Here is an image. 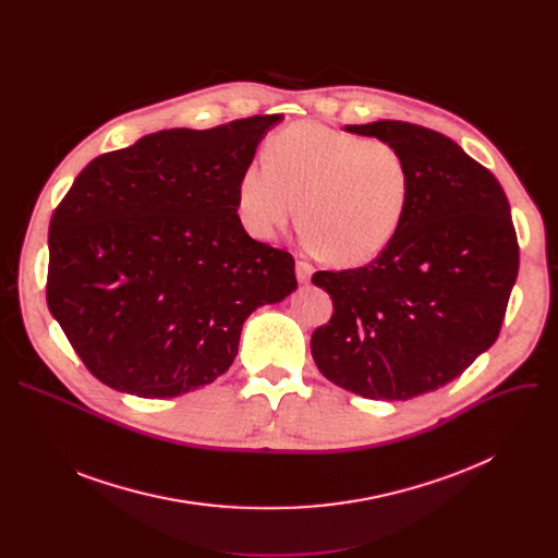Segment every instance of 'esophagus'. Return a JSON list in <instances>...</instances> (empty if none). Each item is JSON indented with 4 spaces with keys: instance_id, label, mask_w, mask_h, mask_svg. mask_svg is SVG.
Masks as SVG:
<instances>
[{
    "instance_id": "esophagus-1",
    "label": "esophagus",
    "mask_w": 558,
    "mask_h": 558,
    "mask_svg": "<svg viewBox=\"0 0 558 558\" xmlns=\"http://www.w3.org/2000/svg\"><path fill=\"white\" fill-rule=\"evenodd\" d=\"M311 276H313V267H311L308 263H304V260H298V263H295V278H298L300 282H308Z\"/></svg>"
}]
</instances>
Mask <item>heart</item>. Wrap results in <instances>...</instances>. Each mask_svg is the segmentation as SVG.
Masks as SVG:
<instances>
[{
    "instance_id": "b5f03b06",
    "label": "heart",
    "mask_w": 558,
    "mask_h": 558,
    "mask_svg": "<svg viewBox=\"0 0 558 558\" xmlns=\"http://www.w3.org/2000/svg\"><path fill=\"white\" fill-rule=\"evenodd\" d=\"M263 156L265 166L238 181V211L254 235L269 241L298 214L311 250L336 267H357L400 233L413 172L392 143L300 121L276 132Z\"/></svg>"
}]
</instances>
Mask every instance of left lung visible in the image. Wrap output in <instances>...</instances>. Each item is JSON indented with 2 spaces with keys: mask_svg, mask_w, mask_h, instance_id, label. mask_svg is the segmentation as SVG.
Returning <instances> with one entry per match:
<instances>
[{
  "mask_svg": "<svg viewBox=\"0 0 558 558\" xmlns=\"http://www.w3.org/2000/svg\"><path fill=\"white\" fill-rule=\"evenodd\" d=\"M344 130L400 147L413 194L400 233L373 263L311 278L333 300L311 355L344 390L411 400L495 344L519 274L510 205L493 172L435 130L404 121Z\"/></svg>",
  "mask_w": 558,
  "mask_h": 558,
  "instance_id": "left-lung-1",
  "label": "left lung"
}]
</instances>
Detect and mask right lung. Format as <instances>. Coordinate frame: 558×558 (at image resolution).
I'll list each match as a JSON object with an SVG mask.
<instances>
[{
	"label": "right lung",
	"mask_w": 558,
	"mask_h": 558,
	"mask_svg": "<svg viewBox=\"0 0 558 558\" xmlns=\"http://www.w3.org/2000/svg\"><path fill=\"white\" fill-rule=\"evenodd\" d=\"M280 121L161 130L74 179L48 229L46 300L99 381L147 400L207 386L247 317L295 291L291 254L238 216V181Z\"/></svg>",
	"instance_id": "add662e5"
}]
</instances>
